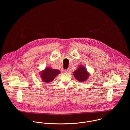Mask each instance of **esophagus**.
<instances>
[{"instance_id":"esophagus-1","label":"esophagus","mask_w":130,"mask_h":130,"mask_svg":"<svg viewBox=\"0 0 130 130\" xmlns=\"http://www.w3.org/2000/svg\"><path fill=\"white\" fill-rule=\"evenodd\" d=\"M70 72V71L69 69H67V70H65V72H66V73H69Z\"/></svg>"}]
</instances>
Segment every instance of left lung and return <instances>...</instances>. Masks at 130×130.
<instances>
[{
	"mask_svg": "<svg viewBox=\"0 0 130 130\" xmlns=\"http://www.w3.org/2000/svg\"><path fill=\"white\" fill-rule=\"evenodd\" d=\"M73 73L75 78L82 83L86 81L90 75V74L88 72L87 69L83 66H78L77 70Z\"/></svg>",
	"mask_w": 130,
	"mask_h": 130,
	"instance_id": "left-lung-1",
	"label": "left lung"
}]
</instances>
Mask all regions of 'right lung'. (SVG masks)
I'll return each mask as SVG.
<instances>
[{
  "label": "right lung",
  "instance_id": "right-lung-1",
  "mask_svg": "<svg viewBox=\"0 0 130 130\" xmlns=\"http://www.w3.org/2000/svg\"><path fill=\"white\" fill-rule=\"evenodd\" d=\"M60 73V71L58 70L47 67L44 70L40 72V76L43 82L49 83L52 82Z\"/></svg>",
  "mask_w": 130,
  "mask_h": 130
}]
</instances>
